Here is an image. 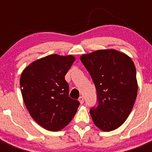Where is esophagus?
Masks as SVG:
<instances>
[{
	"label": "esophagus",
	"mask_w": 152,
	"mask_h": 152,
	"mask_svg": "<svg viewBox=\"0 0 152 152\" xmlns=\"http://www.w3.org/2000/svg\"><path fill=\"white\" fill-rule=\"evenodd\" d=\"M78 100H79V102H80V104H83V103H84V97H83L82 96H80V97H79Z\"/></svg>",
	"instance_id": "obj_1"
}]
</instances>
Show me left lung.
<instances>
[{
    "label": "left lung",
    "instance_id": "1",
    "mask_svg": "<svg viewBox=\"0 0 152 152\" xmlns=\"http://www.w3.org/2000/svg\"><path fill=\"white\" fill-rule=\"evenodd\" d=\"M80 58L97 92V107L90 110L93 122L103 132L116 129L129 116L137 96L133 61L116 49L96 50L82 55Z\"/></svg>",
    "mask_w": 152,
    "mask_h": 152
}]
</instances>
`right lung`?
Returning <instances> with one entry per match:
<instances>
[{
    "instance_id": "add662e5",
    "label": "right lung",
    "mask_w": 152,
    "mask_h": 152,
    "mask_svg": "<svg viewBox=\"0 0 152 152\" xmlns=\"http://www.w3.org/2000/svg\"><path fill=\"white\" fill-rule=\"evenodd\" d=\"M75 61L73 56L49 55L24 68L20 85L30 116L49 131L64 128L75 116L80 103L69 96L64 76Z\"/></svg>"
}]
</instances>
